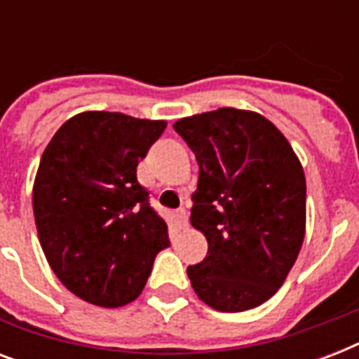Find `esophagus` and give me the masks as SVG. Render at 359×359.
I'll use <instances>...</instances> for the list:
<instances>
[{"mask_svg":"<svg viewBox=\"0 0 359 359\" xmlns=\"http://www.w3.org/2000/svg\"><path fill=\"white\" fill-rule=\"evenodd\" d=\"M175 222H177V225H179L180 229H186V227H188V212H186L184 208H180V210L175 212Z\"/></svg>","mask_w":359,"mask_h":359,"instance_id":"esophagus-1","label":"esophagus"}]
</instances>
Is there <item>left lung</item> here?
Here are the masks:
<instances>
[{"instance_id": "obj_1", "label": "left lung", "mask_w": 359, "mask_h": 359, "mask_svg": "<svg viewBox=\"0 0 359 359\" xmlns=\"http://www.w3.org/2000/svg\"><path fill=\"white\" fill-rule=\"evenodd\" d=\"M199 163L190 222L207 257L188 266L196 294L238 313L272 298L306 236V175L276 124L255 111L218 108L173 124Z\"/></svg>"}]
</instances>
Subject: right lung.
Segmentation results:
<instances>
[{
    "instance_id": "right-lung-1",
    "label": "right lung",
    "mask_w": 359,
    "mask_h": 359,
    "mask_svg": "<svg viewBox=\"0 0 359 359\" xmlns=\"http://www.w3.org/2000/svg\"><path fill=\"white\" fill-rule=\"evenodd\" d=\"M165 126L83 111L42 152L33 184L36 233L53 273L81 300L109 309L134 302L169 245L168 224L135 177Z\"/></svg>"
}]
</instances>
